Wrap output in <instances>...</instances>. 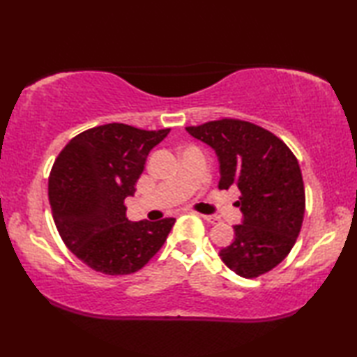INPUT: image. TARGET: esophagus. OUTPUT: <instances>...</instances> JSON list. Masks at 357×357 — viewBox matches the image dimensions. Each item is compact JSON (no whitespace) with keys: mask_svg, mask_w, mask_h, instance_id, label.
Instances as JSON below:
<instances>
[{"mask_svg":"<svg viewBox=\"0 0 357 357\" xmlns=\"http://www.w3.org/2000/svg\"><path fill=\"white\" fill-rule=\"evenodd\" d=\"M202 217L204 220H208V222H211V223H219L220 222V217H217V215H206V214H202Z\"/></svg>","mask_w":357,"mask_h":357,"instance_id":"1","label":"esophagus"}]
</instances>
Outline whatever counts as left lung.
Instances as JSON below:
<instances>
[{
	"mask_svg": "<svg viewBox=\"0 0 357 357\" xmlns=\"http://www.w3.org/2000/svg\"><path fill=\"white\" fill-rule=\"evenodd\" d=\"M185 130L215 149L219 189L241 190L236 206L244 220L234 227L233 243L220 250L223 263L244 279L269 273L291 252L304 220V181L293 151L273 132L236 118Z\"/></svg>",
	"mask_w": 357,
	"mask_h": 357,
	"instance_id": "8db88e82",
	"label": "left lung"
}]
</instances>
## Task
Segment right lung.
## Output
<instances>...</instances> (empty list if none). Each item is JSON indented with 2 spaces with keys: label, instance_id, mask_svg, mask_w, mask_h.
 <instances>
[{
  "label": "right lung",
  "instance_id": "obj_1",
  "mask_svg": "<svg viewBox=\"0 0 357 357\" xmlns=\"http://www.w3.org/2000/svg\"><path fill=\"white\" fill-rule=\"evenodd\" d=\"M168 132L110 123L82 132L58 154L48 176L53 220L68 249L98 273L134 274L165 244L176 219L130 222L124 200Z\"/></svg>",
  "mask_w": 357,
  "mask_h": 357
}]
</instances>
